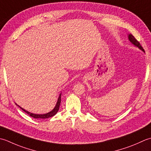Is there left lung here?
I'll return each mask as SVG.
<instances>
[{
  "label": "left lung",
  "instance_id": "left-lung-1",
  "mask_svg": "<svg viewBox=\"0 0 151 151\" xmlns=\"http://www.w3.org/2000/svg\"><path fill=\"white\" fill-rule=\"evenodd\" d=\"M128 40L130 41V42L131 43L132 45H134L135 47L139 48L140 50H141V51H142L143 52H144V53H145V51H144V50L143 49V47H141V45H140L139 42H138L137 40L134 38V36L133 35H131V34H128Z\"/></svg>",
  "mask_w": 151,
  "mask_h": 151
}]
</instances>
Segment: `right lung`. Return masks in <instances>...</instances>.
Instances as JSON below:
<instances>
[{
	"mask_svg": "<svg viewBox=\"0 0 151 151\" xmlns=\"http://www.w3.org/2000/svg\"><path fill=\"white\" fill-rule=\"evenodd\" d=\"M60 101H61V93L59 94V96H58V100L57 101V104L56 105H55L54 108L52 109L51 111L48 112L47 113H44V114H35V113H30L28 111L25 110L24 109L22 108L21 106H19V105H17V104L15 103V105L19 107L22 109L23 111H24L25 113H27V114L29 115L30 116H32L33 118H35V119H47V118H50L51 117V116H54L56 113L58 112V109H59V107H60Z\"/></svg>",
	"mask_w": 151,
	"mask_h": 151,
	"instance_id": "add662e5",
	"label": "right lung"
}]
</instances>
